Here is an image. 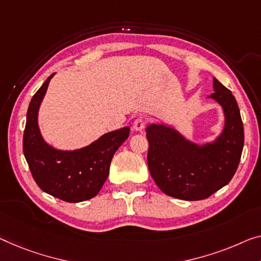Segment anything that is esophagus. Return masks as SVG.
<instances>
[{
    "mask_svg": "<svg viewBox=\"0 0 261 261\" xmlns=\"http://www.w3.org/2000/svg\"><path fill=\"white\" fill-rule=\"evenodd\" d=\"M145 124H146L145 119L137 118L134 122V124H132V127H134V130H136V131H142L144 127H145Z\"/></svg>",
    "mask_w": 261,
    "mask_h": 261,
    "instance_id": "obj_1",
    "label": "esophagus"
}]
</instances>
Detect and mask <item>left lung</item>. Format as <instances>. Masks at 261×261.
Segmentation results:
<instances>
[{"label": "left lung", "mask_w": 261, "mask_h": 261, "mask_svg": "<svg viewBox=\"0 0 261 261\" xmlns=\"http://www.w3.org/2000/svg\"><path fill=\"white\" fill-rule=\"evenodd\" d=\"M208 98L223 108L225 125L213 142L197 144L169 124L146 127L147 165L159 189L182 200H201L228 184L238 169L244 147V126L232 92L213 79Z\"/></svg>", "instance_id": "left-lung-1"}]
</instances>
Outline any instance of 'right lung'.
Instances as JSON below:
<instances>
[{
    "label": "right lung",
    "mask_w": 261,
    "mask_h": 261,
    "mask_svg": "<svg viewBox=\"0 0 261 261\" xmlns=\"http://www.w3.org/2000/svg\"><path fill=\"white\" fill-rule=\"evenodd\" d=\"M54 75L46 79L30 100L23 152L42 191L68 203H80L91 199L102 189L109 176L111 159L129 137L130 127L108 132L88 146L72 151L57 150L49 145L38 127V110Z\"/></svg>",
    "instance_id": "1"
}]
</instances>
